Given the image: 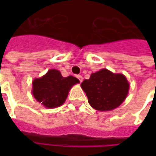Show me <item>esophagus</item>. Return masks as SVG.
I'll use <instances>...</instances> for the list:
<instances>
[{"label": "esophagus", "mask_w": 156, "mask_h": 156, "mask_svg": "<svg viewBox=\"0 0 156 156\" xmlns=\"http://www.w3.org/2000/svg\"><path fill=\"white\" fill-rule=\"evenodd\" d=\"M76 77H77V78H78V79H79V81H83V77H82V76H81V75H76Z\"/></svg>", "instance_id": "esophagus-1"}]
</instances>
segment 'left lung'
I'll return each instance as SVG.
<instances>
[{
	"label": "left lung",
	"instance_id": "left-lung-1",
	"mask_svg": "<svg viewBox=\"0 0 156 156\" xmlns=\"http://www.w3.org/2000/svg\"><path fill=\"white\" fill-rule=\"evenodd\" d=\"M89 105L98 111L115 109L129 94V83L122 74H115L107 69L92 73L81 84Z\"/></svg>",
	"mask_w": 156,
	"mask_h": 156
}]
</instances>
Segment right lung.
I'll return each instance as SVG.
<instances>
[{
    "label": "right lung",
    "mask_w": 156,
    "mask_h": 156,
    "mask_svg": "<svg viewBox=\"0 0 156 156\" xmlns=\"http://www.w3.org/2000/svg\"><path fill=\"white\" fill-rule=\"evenodd\" d=\"M79 82L72 75L63 77L59 70L49 69L43 76L34 80L32 94L45 108H55L65 102L71 87Z\"/></svg>",
    "instance_id": "1"
}]
</instances>
